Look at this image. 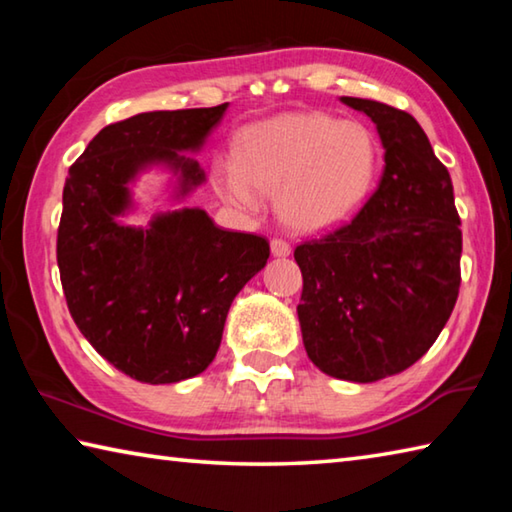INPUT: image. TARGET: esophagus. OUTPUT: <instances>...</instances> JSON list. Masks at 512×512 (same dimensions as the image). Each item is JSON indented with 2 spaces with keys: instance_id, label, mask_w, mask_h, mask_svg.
<instances>
[{
  "instance_id": "1",
  "label": "esophagus",
  "mask_w": 512,
  "mask_h": 512,
  "mask_svg": "<svg viewBox=\"0 0 512 512\" xmlns=\"http://www.w3.org/2000/svg\"><path fill=\"white\" fill-rule=\"evenodd\" d=\"M271 253H273V257H287V255H291V246L284 239H273Z\"/></svg>"
}]
</instances>
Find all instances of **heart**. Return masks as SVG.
<instances>
[{
    "instance_id": "b5f03b06",
    "label": "heart",
    "mask_w": 512,
    "mask_h": 512,
    "mask_svg": "<svg viewBox=\"0 0 512 512\" xmlns=\"http://www.w3.org/2000/svg\"><path fill=\"white\" fill-rule=\"evenodd\" d=\"M379 171L375 135L359 121L325 112H287L241 131L237 160L212 167L216 192L255 212L277 194L282 221L298 232H327L357 216Z\"/></svg>"
}]
</instances>
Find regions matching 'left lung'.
I'll return each mask as SVG.
<instances>
[{"label":"left lung","instance_id":"1","mask_svg":"<svg viewBox=\"0 0 512 512\" xmlns=\"http://www.w3.org/2000/svg\"><path fill=\"white\" fill-rule=\"evenodd\" d=\"M375 121L384 146L377 192L339 230L296 248L298 318L314 366L370 384L413 366L461 287V219L449 171L409 112L341 97Z\"/></svg>","mask_w":512,"mask_h":512}]
</instances>
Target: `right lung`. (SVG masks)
Returning a JSON list of instances; mask_svg holds the SVG:
<instances>
[{
    "instance_id": "right-lung-1",
    "label": "right lung",
    "mask_w": 512,
    "mask_h": 512,
    "mask_svg": "<svg viewBox=\"0 0 512 512\" xmlns=\"http://www.w3.org/2000/svg\"><path fill=\"white\" fill-rule=\"evenodd\" d=\"M225 108L110 124L65 180L56 257L69 314L103 359L144 384H176L210 366L232 300L271 255L264 237L221 230L201 207L158 212L146 228L119 221L146 169L178 176L176 198L205 183L201 164L180 151H201Z\"/></svg>"
}]
</instances>
